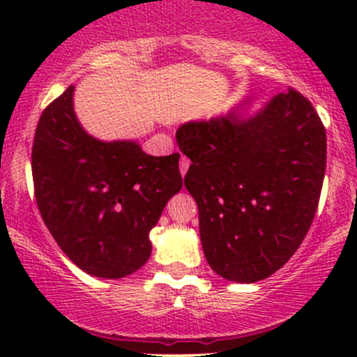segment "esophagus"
<instances>
[{
    "instance_id": "1",
    "label": "esophagus",
    "mask_w": 357,
    "mask_h": 357,
    "mask_svg": "<svg viewBox=\"0 0 357 357\" xmlns=\"http://www.w3.org/2000/svg\"><path fill=\"white\" fill-rule=\"evenodd\" d=\"M188 167H190V158H186L185 155H183L181 158H179V171H181V176L186 174Z\"/></svg>"
}]
</instances>
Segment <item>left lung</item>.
<instances>
[{
	"mask_svg": "<svg viewBox=\"0 0 357 357\" xmlns=\"http://www.w3.org/2000/svg\"><path fill=\"white\" fill-rule=\"evenodd\" d=\"M248 103L176 132L192 160L185 186L199 205L205 259L236 283L268 278L295 254L326 167V132L307 98L289 89L254 114Z\"/></svg>",
	"mask_w": 357,
	"mask_h": 357,
	"instance_id": "obj_1",
	"label": "left lung"
}]
</instances>
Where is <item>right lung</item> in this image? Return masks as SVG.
<instances>
[{
	"label": "right lung",
	"mask_w": 357,
	"mask_h": 357,
	"mask_svg": "<svg viewBox=\"0 0 357 357\" xmlns=\"http://www.w3.org/2000/svg\"><path fill=\"white\" fill-rule=\"evenodd\" d=\"M39 212L77 268L117 280L152 254L150 231L181 190L179 153L153 157L135 139L102 142L74 112V86L41 114L32 146Z\"/></svg>",
	"instance_id": "obj_1"
}]
</instances>
